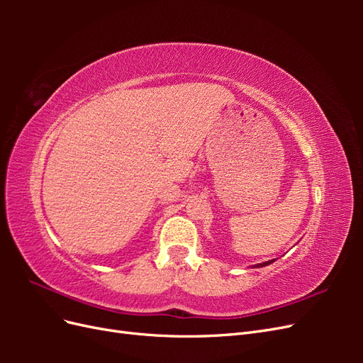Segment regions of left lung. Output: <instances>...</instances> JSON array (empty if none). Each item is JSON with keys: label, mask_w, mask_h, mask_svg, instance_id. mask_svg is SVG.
Listing matches in <instances>:
<instances>
[{"label": "left lung", "mask_w": 363, "mask_h": 363, "mask_svg": "<svg viewBox=\"0 0 363 363\" xmlns=\"http://www.w3.org/2000/svg\"><path fill=\"white\" fill-rule=\"evenodd\" d=\"M274 260H268V262H263V263H257V265H255V268H262V267H267L269 265V263H272Z\"/></svg>", "instance_id": "obj_1"}]
</instances>
